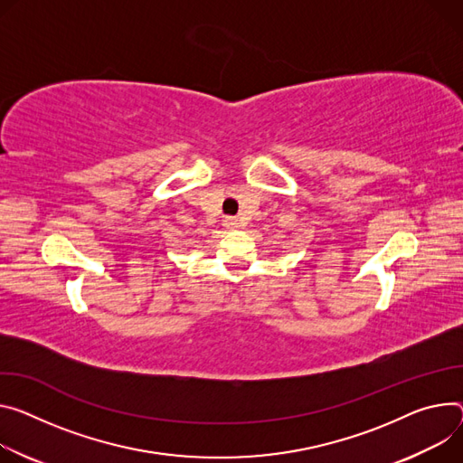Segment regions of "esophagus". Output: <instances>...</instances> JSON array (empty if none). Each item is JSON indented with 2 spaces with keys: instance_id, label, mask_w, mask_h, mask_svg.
<instances>
[{
  "instance_id": "obj_1",
  "label": "esophagus",
  "mask_w": 463,
  "mask_h": 463,
  "mask_svg": "<svg viewBox=\"0 0 463 463\" xmlns=\"http://www.w3.org/2000/svg\"><path fill=\"white\" fill-rule=\"evenodd\" d=\"M223 225H225L227 229H238V227H240V220H238V218H225V220H223Z\"/></svg>"
}]
</instances>
